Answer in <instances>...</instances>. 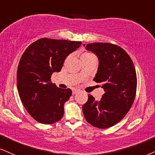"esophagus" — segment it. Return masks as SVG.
<instances>
[{"label":"esophagus","instance_id":"obj_1","mask_svg":"<svg viewBox=\"0 0 155 155\" xmlns=\"http://www.w3.org/2000/svg\"><path fill=\"white\" fill-rule=\"evenodd\" d=\"M78 92H79V91H78V90H73V91H72V94L74 95V94H76V93H78Z\"/></svg>","mask_w":155,"mask_h":155}]
</instances>
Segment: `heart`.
Returning a JSON list of instances; mask_svg holds the SVG:
<instances>
[{
    "label": "heart",
    "instance_id": "b5f03b06",
    "mask_svg": "<svg viewBox=\"0 0 155 155\" xmlns=\"http://www.w3.org/2000/svg\"><path fill=\"white\" fill-rule=\"evenodd\" d=\"M89 60H95L96 61V57L94 54L91 52H85L81 55V61H89Z\"/></svg>",
    "mask_w": 155,
    "mask_h": 155
}]
</instances>
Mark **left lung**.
<instances>
[{
    "label": "left lung",
    "instance_id": "8db88e82",
    "mask_svg": "<svg viewBox=\"0 0 155 155\" xmlns=\"http://www.w3.org/2000/svg\"><path fill=\"white\" fill-rule=\"evenodd\" d=\"M85 48L98 57L93 81L102 83L105 93L100 101L89 94L83 106V114L93 127L106 129L121 121L132 106L137 91L136 70L131 57L117 45L94 42Z\"/></svg>",
    "mask_w": 155,
    "mask_h": 155
}]
</instances>
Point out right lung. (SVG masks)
Here are the masks:
<instances>
[{"mask_svg": "<svg viewBox=\"0 0 155 155\" xmlns=\"http://www.w3.org/2000/svg\"><path fill=\"white\" fill-rule=\"evenodd\" d=\"M81 41L42 38L25 50L17 70V88L23 105L36 121L51 124L64 115V104L72 95L51 83L53 72H60L64 60Z\"/></svg>", "mask_w": 155, "mask_h": 155, "instance_id": "right-lung-1", "label": "right lung"}]
</instances>
